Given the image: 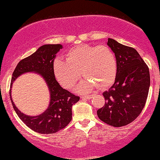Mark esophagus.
Returning <instances> with one entry per match:
<instances>
[{
    "mask_svg": "<svg viewBox=\"0 0 160 160\" xmlns=\"http://www.w3.org/2000/svg\"><path fill=\"white\" fill-rule=\"evenodd\" d=\"M82 98H86V99H89L92 98V95H82Z\"/></svg>",
    "mask_w": 160,
    "mask_h": 160,
    "instance_id": "1",
    "label": "esophagus"
}]
</instances>
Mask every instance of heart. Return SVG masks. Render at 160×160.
Instances as JSON below:
<instances>
[{
	"label": "heart",
	"instance_id": "1",
	"mask_svg": "<svg viewBox=\"0 0 160 160\" xmlns=\"http://www.w3.org/2000/svg\"><path fill=\"white\" fill-rule=\"evenodd\" d=\"M53 73L56 80L66 89H71L80 78L78 91L86 93L96 85H111L117 74L115 53L108 46L82 44L73 47L65 54V60L57 58L53 62Z\"/></svg>",
	"mask_w": 160,
	"mask_h": 160
}]
</instances>
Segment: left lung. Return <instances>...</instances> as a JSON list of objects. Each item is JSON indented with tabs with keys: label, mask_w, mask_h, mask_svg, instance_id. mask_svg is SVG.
Returning a JSON list of instances; mask_svg holds the SVG:
<instances>
[{
	"label": "left lung",
	"mask_w": 160,
	"mask_h": 160,
	"mask_svg": "<svg viewBox=\"0 0 160 160\" xmlns=\"http://www.w3.org/2000/svg\"><path fill=\"white\" fill-rule=\"evenodd\" d=\"M107 44L117 57V74L113 85L103 92L106 102L97 114L105 123L121 127L135 120L144 107L150 83L149 68L132 47L111 38Z\"/></svg>",
	"instance_id": "left-lung-1"
}]
</instances>
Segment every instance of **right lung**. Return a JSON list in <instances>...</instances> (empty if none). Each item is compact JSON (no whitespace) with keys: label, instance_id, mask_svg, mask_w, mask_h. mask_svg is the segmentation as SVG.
<instances>
[{"label":"right lung","instance_id":"obj_1","mask_svg":"<svg viewBox=\"0 0 160 160\" xmlns=\"http://www.w3.org/2000/svg\"><path fill=\"white\" fill-rule=\"evenodd\" d=\"M62 48L61 44H46L39 47L35 52L21 60L12 73L10 96L12 107L18 117L28 128L40 134H52L67 126L72 119L73 104L80 97L63 89L53 73V62L56 54ZM27 72H34L45 79L51 93L49 107L41 115L28 116L22 113L14 104L11 96L12 83L18 76Z\"/></svg>","mask_w":160,"mask_h":160}]
</instances>
